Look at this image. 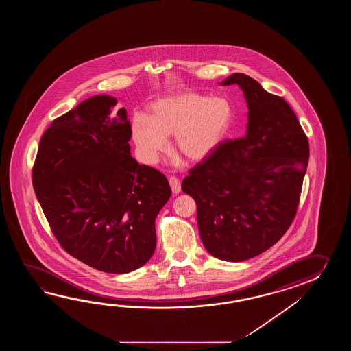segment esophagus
Returning a JSON list of instances; mask_svg holds the SVG:
<instances>
[{"label": "esophagus", "mask_w": 351, "mask_h": 351, "mask_svg": "<svg viewBox=\"0 0 351 351\" xmlns=\"http://www.w3.org/2000/svg\"><path fill=\"white\" fill-rule=\"evenodd\" d=\"M169 184L172 188L173 193L178 194L180 192V182L177 177H169Z\"/></svg>", "instance_id": "esophagus-1"}]
</instances>
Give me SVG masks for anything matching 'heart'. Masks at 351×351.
Listing matches in <instances>:
<instances>
[{
	"label": "heart",
	"mask_w": 351,
	"mask_h": 351,
	"mask_svg": "<svg viewBox=\"0 0 351 351\" xmlns=\"http://www.w3.org/2000/svg\"><path fill=\"white\" fill-rule=\"evenodd\" d=\"M231 121V106L224 99L186 91L153 103L148 119L135 117L132 136L148 165H156L167 152L171 135L178 153L189 160H201L223 141Z\"/></svg>",
	"instance_id": "b5f03b06"
}]
</instances>
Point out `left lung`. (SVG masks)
Segmentation results:
<instances>
[{"instance_id": "8db88e82", "label": "left lung", "mask_w": 351, "mask_h": 351, "mask_svg": "<svg viewBox=\"0 0 351 351\" xmlns=\"http://www.w3.org/2000/svg\"><path fill=\"white\" fill-rule=\"evenodd\" d=\"M221 84L243 90L247 133L219 143L191 168L182 191L195 201L206 250L219 260L239 262L267 251L291 226L310 148L284 97L245 74Z\"/></svg>"}]
</instances>
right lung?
Listing matches in <instances>:
<instances>
[{"mask_svg":"<svg viewBox=\"0 0 351 351\" xmlns=\"http://www.w3.org/2000/svg\"><path fill=\"white\" fill-rule=\"evenodd\" d=\"M97 95L53 120L43 135L32 184L60 246L108 274L149 261L156 218L171 197L165 174L130 156L127 110Z\"/></svg>","mask_w":351,"mask_h":351,"instance_id":"obj_1","label":"right lung"}]
</instances>
